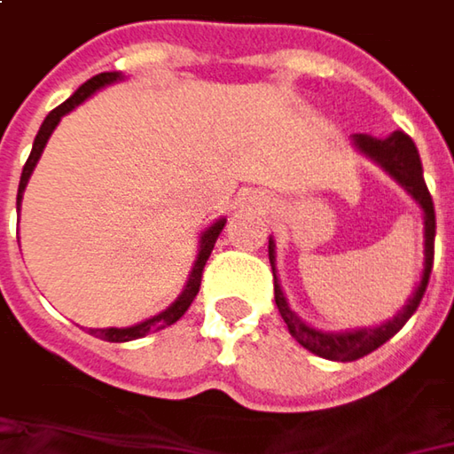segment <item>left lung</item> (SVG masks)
<instances>
[{
	"mask_svg": "<svg viewBox=\"0 0 454 454\" xmlns=\"http://www.w3.org/2000/svg\"><path fill=\"white\" fill-rule=\"evenodd\" d=\"M354 144L366 156H372L376 164L384 166L394 179L402 184L414 200L419 201V207L425 212V272H422V280H419L414 295L410 298L407 308L394 321L384 323L379 328H361V331H348V333H323V331L305 325L288 308V301H286L283 290L278 286V278H275V262H272L275 260V245L270 239L268 242V254H270L272 280H275V305H278L283 321L288 325L290 336L298 340L303 348H308L310 354L331 358V361L364 358L366 354L376 351L379 346H384L394 333H399L402 325L410 321L411 313L422 303V295H425L429 283V272H432V260H434V204H432V194H429L427 184H425L422 161H419L414 141L404 131H394L387 138H374L369 133H354Z\"/></svg>",
	"mask_w": 454,
	"mask_h": 454,
	"instance_id": "obj_1",
	"label": "left lung"
}]
</instances>
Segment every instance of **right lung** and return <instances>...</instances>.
Masks as SVG:
<instances>
[{"label":"right lung","instance_id":"add662e5","mask_svg":"<svg viewBox=\"0 0 454 454\" xmlns=\"http://www.w3.org/2000/svg\"><path fill=\"white\" fill-rule=\"evenodd\" d=\"M121 78L118 73H100L96 78H90L88 82H82L78 88V93H73V96L67 98L62 106H58L55 111H50V115L43 121V126H40V131L35 136V144H32V153H29V159H27L25 168H22V176H20V192H17V204L22 200V192H25L27 179H29V174H32V168L37 164V159H40V153H43L44 144H47V138H50V133L55 131V126L60 123V118L65 114H70L75 106H80L85 98H90L96 90H100L103 85H111L115 80ZM224 230V219H219L215 222L204 235H201V250L200 257H197V262H194V270L189 275V283H186V288L184 293L174 301V303L166 308L164 313H159V316H153L149 321L138 323V325H131V328H93L90 333H96L98 339L103 340H111V343H123V340H133V339H144V336H149L153 331H161L166 325H171V323H176L182 318L184 313H186V308L192 305V301L197 298V293H200L201 286V272H204V265H207V260H209V254L215 250V242H217L219 232Z\"/></svg>","mask_w":454,"mask_h":454}]
</instances>
